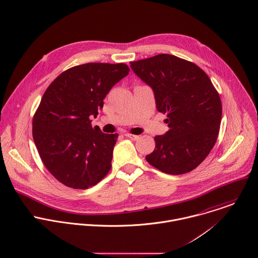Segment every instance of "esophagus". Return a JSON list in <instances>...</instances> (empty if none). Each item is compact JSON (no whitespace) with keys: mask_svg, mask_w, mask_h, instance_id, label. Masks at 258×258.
<instances>
[{"mask_svg":"<svg viewBox=\"0 0 258 258\" xmlns=\"http://www.w3.org/2000/svg\"><path fill=\"white\" fill-rule=\"evenodd\" d=\"M126 138H128V139H131V140H134V141H136V140H138L140 137L139 136H136V135H132V134H125L124 135Z\"/></svg>","mask_w":258,"mask_h":258,"instance_id":"obj_1","label":"esophagus"}]
</instances>
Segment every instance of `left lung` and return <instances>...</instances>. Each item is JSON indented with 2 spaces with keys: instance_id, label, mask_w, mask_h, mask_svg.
<instances>
[{
  "instance_id": "8db88e82",
  "label": "left lung",
  "mask_w": 258,
  "mask_h": 258,
  "mask_svg": "<svg viewBox=\"0 0 258 258\" xmlns=\"http://www.w3.org/2000/svg\"><path fill=\"white\" fill-rule=\"evenodd\" d=\"M131 68L167 115L169 130L155 137L147 161L167 174L194 170L215 145L221 121V101L210 79L196 63L167 53L131 61Z\"/></svg>"
}]
</instances>
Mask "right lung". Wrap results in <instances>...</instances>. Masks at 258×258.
Returning a JSON list of instances; mask_svg holds the SVG:
<instances>
[{
  "label": "right lung",
  "mask_w": 258,
  "mask_h": 258,
  "mask_svg": "<svg viewBox=\"0 0 258 258\" xmlns=\"http://www.w3.org/2000/svg\"><path fill=\"white\" fill-rule=\"evenodd\" d=\"M125 63L89 62L62 72L33 118V138L47 169L66 186L87 189L111 167L117 134L92 126L110 89L128 75Z\"/></svg>",
  "instance_id": "1"
}]
</instances>
